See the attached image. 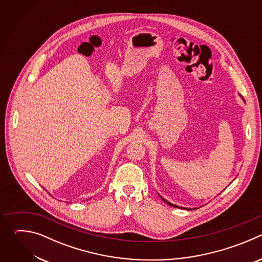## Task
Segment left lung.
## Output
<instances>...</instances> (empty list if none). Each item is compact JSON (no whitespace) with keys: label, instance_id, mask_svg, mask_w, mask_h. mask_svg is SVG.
Returning <instances> with one entry per match:
<instances>
[{"label":"left lung","instance_id":"obj_1","mask_svg":"<svg viewBox=\"0 0 262 262\" xmlns=\"http://www.w3.org/2000/svg\"><path fill=\"white\" fill-rule=\"evenodd\" d=\"M243 99H244V98H243ZM244 100H245V99H244ZM161 198H162V199H163V200H164V201H165L167 204H169L170 206H173V207H177V208H183V207H179V206H177V205H175V204H172V203H170L169 201H167V200H166V199H164L163 197H161ZM184 209H191V208H184Z\"/></svg>","mask_w":262,"mask_h":262}]
</instances>
